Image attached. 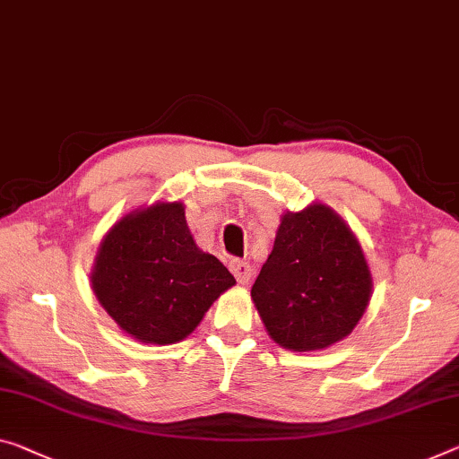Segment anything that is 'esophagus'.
<instances>
[{
    "label": "esophagus",
    "mask_w": 459,
    "mask_h": 459,
    "mask_svg": "<svg viewBox=\"0 0 459 459\" xmlns=\"http://www.w3.org/2000/svg\"><path fill=\"white\" fill-rule=\"evenodd\" d=\"M230 271L234 273V277L239 285H246L252 277V266L250 263H246V260H239V258H231L230 260Z\"/></svg>",
    "instance_id": "34e87169"
}]
</instances>
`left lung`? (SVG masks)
I'll return each instance as SVG.
<instances>
[{
  "label": "left lung",
  "instance_id": "left-lung-1",
  "mask_svg": "<svg viewBox=\"0 0 459 459\" xmlns=\"http://www.w3.org/2000/svg\"><path fill=\"white\" fill-rule=\"evenodd\" d=\"M371 287L355 234L333 209L314 203L281 217L273 252L250 293L274 342L320 351L352 333Z\"/></svg>",
  "mask_w": 459,
  "mask_h": 459
}]
</instances>
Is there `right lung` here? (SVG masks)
<instances>
[{
	"mask_svg": "<svg viewBox=\"0 0 459 459\" xmlns=\"http://www.w3.org/2000/svg\"><path fill=\"white\" fill-rule=\"evenodd\" d=\"M90 279L121 330L152 344L186 338L211 303L236 285L213 254L196 248L180 201L131 211L112 225Z\"/></svg>",
	"mask_w": 459,
	"mask_h": 459,
	"instance_id": "add662e5",
	"label": "right lung"
}]
</instances>
